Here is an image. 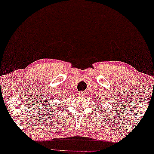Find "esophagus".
<instances>
[{
    "label": "esophagus",
    "instance_id": "obj_1",
    "mask_svg": "<svg viewBox=\"0 0 154 154\" xmlns=\"http://www.w3.org/2000/svg\"><path fill=\"white\" fill-rule=\"evenodd\" d=\"M86 94L87 93L85 91H80V92H79V95H80V96H85Z\"/></svg>",
    "mask_w": 154,
    "mask_h": 154
}]
</instances>
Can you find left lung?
I'll use <instances>...</instances> for the list:
<instances>
[{"label": "left lung", "mask_w": 154, "mask_h": 154, "mask_svg": "<svg viewBox=\"0 0 154 154\" xmlns=\"http://www.w3.org/2000/svg\"><path fill=\"white\" fill-rule=\"evenodd\" d=\"M104 102H105V101H104ZM102 103H103V102H101V103H100V104H102Z\"/></svg>", "instance_id": "left-lung-1"}]
</instances>
